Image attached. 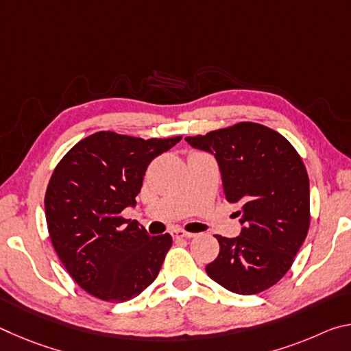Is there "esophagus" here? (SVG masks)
I'll return each mask as SVG.
<instances>
[{
	"mask_svg": "<svg viewBox=\"0 0 351 351\" xmlns=\"http://www.w3.org/2000/svg\"><path fill=\"white\" fill-rule=\"evenodd\" d=\"M171 237H173V239H176V240H180V239H193L195 234L186 232V230H181V229H175L173 232H171Z\"/></svg>",
	"mask_w": 351,
	"mask_h": 351,
	"instance_id": "34e87169",
	"label": "esophagus"
}]
</instances>
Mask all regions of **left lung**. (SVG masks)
Returning <instances> with one entry per match:
<instances>
[{
  "instance_id": "obj_1",
  "label": "left lung",
  "mask_w": 351,
  "mask_h": 351,
  "mask_svg": "<svg viewBox=\"0 0 351 351\" xmlns=\"http://www.w3.org/2000/svg\"><path fill=\"white\" fill-rule=\"evenodd\" d=\"M186 141L217 158L226 199L241 206V234L217 235L219 254L206 266L207 276L243 295L271 288L310 229V180L300 154L280 133L255 122Z\"/></svg>"
}]
</instances>
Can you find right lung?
I'll return each mask as SVG.
<instances>
[{"instance_id":"right-lung-1","label":"right lung","mask_w":351,"mask_h":351,"mask_svg":"<svg viewBox=\"0 0 351 351\" xmlns=\"http://www.w3.org/2000/svg\"><path fill=\"white\" fill-rule=\"evenodd\" d=\"M180 141L97 132L57 164L45 195L47 230L58 258L86 293L125 302L158 277L171 237H150L121 213L136 204L148 164Z\"/></svg>"}]
</instances>
